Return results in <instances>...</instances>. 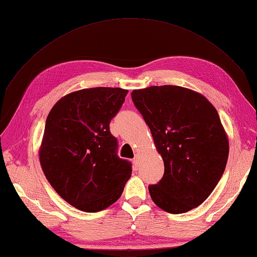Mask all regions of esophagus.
<instances>
[{
  "label": "esophagus",
  "instance_id": "34e87169",
  "mask_svg": "<svg viewBox=\"0 0 257 257\" xmlns=\"http://www.w3.org/2000/svg\"><path fill=\"white\" fill-rule=\"evenodd\" d=\"M133 161H134V164H135V166H136V167L139 166V162H140V158H139V156L135 155V157H134Z\"/></svg>",
  "mask_w": 257,
  "mask_h": 257
}]
</instances>
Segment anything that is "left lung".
<instances>
[{
	"mask_svg": "<svg viewBox=\"0 0 257 257\" xmlns=\"http://www.w3.org/2000/svg\"><path fill=\"white\" fill-rule=\"evenodd\" d=\"M131 95L165 164L164 177L148 186L154 203L170 214L197 207L221 179L229 156L217 110L201 93L180 86H152Z\"/></svg>",
	"mask_w": 257,
	"mask_h": 257,
	"instance_id": "obj_1",
	"label": "left lung"
}]
</instances>
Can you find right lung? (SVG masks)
Returning <instances> with one entry per match:
<instances>
[{
	"mask_svg": "<svg viewBox=\"0 0 257 257\" xmlns=\"http://www.w3.org/2000/svg\"><path fill=\"white\" fill-rule=\"evenodd\" d=\"M127 90L111 87L74 91L47 117L39 159L55 192L86 212L103 210L122 195L132 164L117 156L110 122Z\"/></svg>",
	"mask_w": 257,
	"mask_h": 257,
	"instance_id": "obj_1",
	"label": "right lung"
}]
</instances>
